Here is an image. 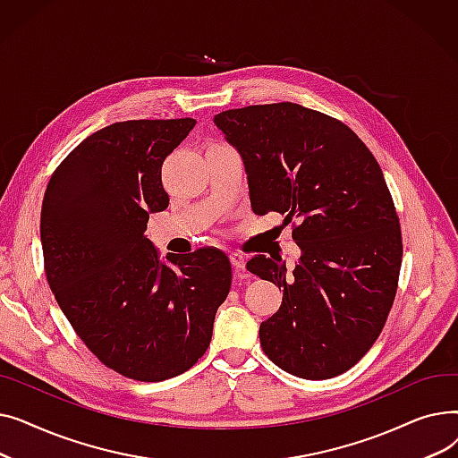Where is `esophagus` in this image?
<instances>
[{
    "label": "esophagus",
    "mask_w": 458,
    "mask_h": 458,
    "mask_svg": "<svg viewBox=\"0 0 458 458\" xmlns=\"http://www.w3.org/2000/svg\"><path fill=\"white\" fill-rule=\"evenodd\" d=\"M230 261H232V266H233V269H235L237 273H239V271H245L247 259H245V256H243V254L232 252V254H230Z\"/></svg>",
    "instance_id": "34e87169"
}]
</instances>
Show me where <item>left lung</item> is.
<instances>
[{"instance_id": "8db88e82", "label": "left lung", "mask_w": 458, "mask_h": 458, "mask_svg": "<svg viewBox=\"0 0 458 458\" xmlns=\"http://www.w3.org/2000/svg\"><path fill=\"white\" fill-rule=\"evenodd\" d=\"M213 123L243 159L252 211L297 221L293 276L282 258L247 263L282 290L278 311L259 325L263 352L301 378L345 373L386 323L403 258L377 159L340 120L292 102L223 111Z\"/></svg>"}]
</instances>
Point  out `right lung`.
I'll return each mask as SVG.
<instances>
[{
  "label": "right lung",
  "mask_w": 458,
  "mask_h": 458,
  "mask_svg": "<svg viewBox=\"0 0 458 458\" xmlns=\"http://www.w3.org/2000/svg\"><path fill=\"white\" fill-rule=\"evenodd\" d=\"M195 124L126 120L89 135L42 202L44 267L59 308L102 364L140 382L199 362L232 284L225 252L161 259L144 235L150 213L168 206L161 165Z\"/></svg>",
  "instance_id": "right-lung-1"
}]
</instances>
